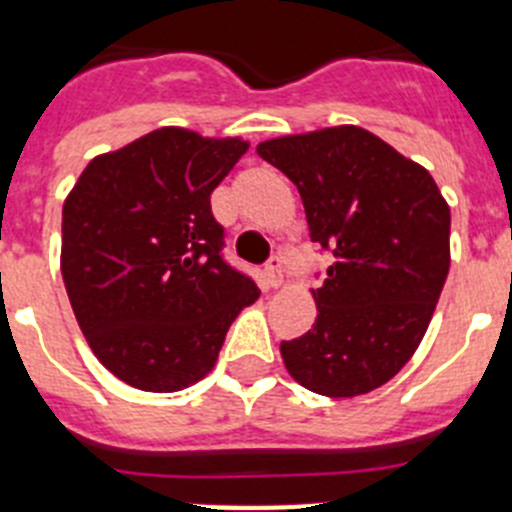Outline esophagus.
<instances>
[{
  "mask_svg": "<svg viewBox=\"0 0 512 512\" xmlns=\"http://www.w3.org/2000/svg\"><path fill=\"white\" fill-rule=\"evenodd\" d=\"M264 277H266V284H269L271 289L282 287L284 271H282V259H279V256H271L269 264L264 266Z\"/></svg>",
  "mask_w": 512,
  "mask_h": 512,
  "instance_id": "esophagus-1",
  "label": "esophagus"
}]
</instances>
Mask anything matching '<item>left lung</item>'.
<instances>
[{
  "instance_id": "8db88e82",
  "label": "left lung",
  "mask_w": 512,
  "mask_h": 512,
  "mask_svg": "<svg viewBox=\"0 0 512 512\" xmlns=\"http://www.w3.org/2000/svg\"><path fill=\"white\" fill-rule=\"evenodd\" d=\"M259 156L297 184L310 238L333 251L318 318L282 341L305 390L356 397L390 382L423 341L449 274L451 210L433 176L356 125L264 140Z\"/></svg>"
}]
</instances>
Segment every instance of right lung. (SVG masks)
I'll return each instance as SVG.
<instances>
[{
	"label": "right lung",
	"instance_id": "right-lung-1",
	"mask_svg": "<svg viewBox=\"0 0 512 512\" xmlns=\"http://www.w3.org/2000/svg\"><path fill=\"white\" fill-rule=\"evenodd\" d=\"M243 138L158 128L92 158L63 202L61 274L104 369L143 392H179L212 372L230 323L259 300L223 261L210 194Z\"/></svg>",
	"mask_w": 512,
	"mask_h": 512
}]
</instances>
